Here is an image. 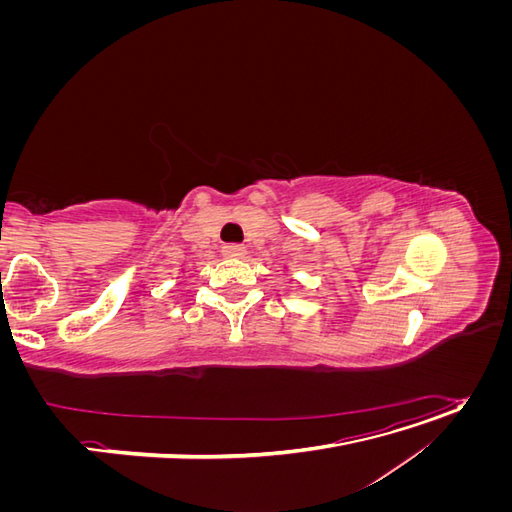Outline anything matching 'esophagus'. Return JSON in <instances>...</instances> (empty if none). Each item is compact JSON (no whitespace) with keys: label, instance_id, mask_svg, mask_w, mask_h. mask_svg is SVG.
I'll list each match as a JSON object with an SVG mask.
<instances>
[{"label":"esophagus","instance_id":"34e87169","mask_svg":"<svg viewBox=\"0 0 512 512\" xmlns=\"http://www.w3.org/2000/svg\"><path fill=\"white\" fill-rule=\"evenodd\" d=\"M222 254L226 258H243L247 254V250H245L243 245H239V243H228V245L222 247Z\"/></svg>","mask_w":512,"mask_h":512}]
</instances>
